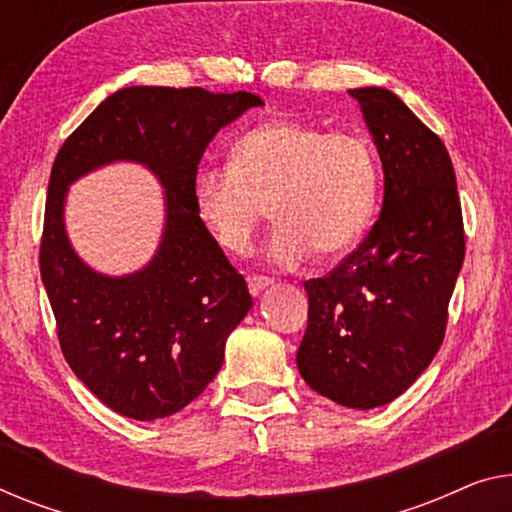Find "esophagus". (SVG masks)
<instances>
[{"label":"esophagus","instance_id":"1","mask_svg":"<svg viewBox=\"0 0 512 512\" xmlns=\"http://www.w3.org/2000/svg\"><path fill=\"white\" fill-rule=\"evenodd\" d=\"M271 278H266V276H250L248 278V289H250V294L253 296H259L262 294V289H266L271 285Z\"/></svg>","mask_w":512,"mask_h":512}]
</instances>
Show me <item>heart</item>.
<instances>
[{
	"label": "heart",
	"instance_id": "obj_1",
	"mask_svg": "<svg viewBox=\"0 0 512 512\" xmlns=\"http://www.w3.org/2000/svg\"><path fill=\"white\" fill-rule=\"evenodd\" d=\"M379 193L372 144L349 131L326 133L296 119H271L243 133L230 167L195 174L193 200L213 239L246 255L266 218H278L269 262L294 269L312 253L345 255L368 230Z\"/></svg>",
	"mask_w": 512,
	"mask_h": 512
}]
</instances>
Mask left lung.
<instances>
[{
    "mask_svg": "<svg viewBox=\"0 0 512 512\" xmlns=\"http://www.w3.org/2000/svg\"><path fill=\"white\" fill-rule=\"evenodd\" d=\"M377 144L384 204L352 255L305 282L296 365L312 391L352 409L402 395L444 342L464 225L444 142L393 91H349Z\"/></svg>",
    "mask_w": 512,
    "mask_h": 512,
    "instance_id": "8db88e82",
    "label": "left lung"
}]
</instances>
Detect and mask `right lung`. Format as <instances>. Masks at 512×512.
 Returning a JSON list of instances; mask_svg holds the SVG:
<instances>
[{
    "mask_svg": "<svg viewBox=\"0 0 512 512\" xmlns=\"http://www.w3.org/2000/svg\"><path fill=\"white\" fill-rule=\"evenodd\" d=\"M264 101L248 91L126 87L75 128L50 172L41 280L66 363L112 411L156 421L177 414L218 375L225 342L253 299L202 223L193 181L220 128ZM114 159L149 166L166 188L157 255L128 277H103L74 255L63 227L67 186Z\"/></svg>",
    "mask_w": 512,
    "mask_h": 512,
    "instance_id": "right-lung-1",
    "label": "right lung"
}]
</instances>
